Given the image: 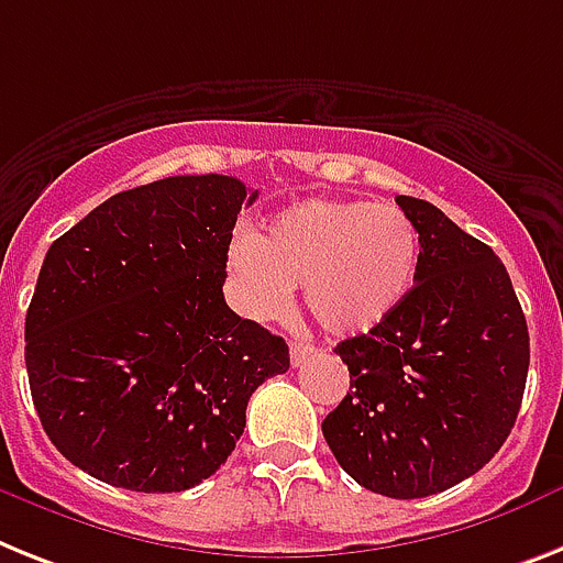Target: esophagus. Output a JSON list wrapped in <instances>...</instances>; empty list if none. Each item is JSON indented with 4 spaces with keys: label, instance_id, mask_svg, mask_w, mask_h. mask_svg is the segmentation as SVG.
I'll return each instance as SVG.
<instances>
[{
    "label": "esophagus",
    "instance_id": "obj_1",
    "mask_svg": "<svg viewBox=\"0 0 563 563\" xmlns=\"http://www.w3.org/2000/svg\"><path fill=\"white\" fill-rule=\"evenodd\" d=\"M313 351H316L313 345H305V342H290V362L292 365H301V362L313 356Z\"/></svg>",
    "mask_w": 563,
    "mask_h": 563
}]
</instances>
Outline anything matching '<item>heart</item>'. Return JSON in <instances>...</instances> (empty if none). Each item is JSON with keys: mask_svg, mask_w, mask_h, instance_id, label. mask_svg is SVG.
<instances>
[{"mask_svg": "<svg viewBox=\"0 0 563 563\" xmlns=\"http://www.w3.org/2000/svg\"><path fill=\"white\" fill-rule=\"evenodd\" d=\"M420 230L397 203L308 198L273 218L253 239L232 241L227 255L241 308L276 319L292 287L333 336H360L388 322L415 287Z\"/></svg>", "mask_w": 563, "mask_h": 563, "instance_id": "obj_1", "label": "heart"}]
</instances>
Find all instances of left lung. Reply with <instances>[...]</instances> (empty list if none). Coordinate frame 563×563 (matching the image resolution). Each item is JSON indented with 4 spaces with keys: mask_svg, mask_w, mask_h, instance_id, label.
<instances>
[{
    "mask_svg": "<svg viewBox=\"0 0 563 563\" xmlns=\"http://www.w3.org/2000/svg\"><path fill=\"white\" fill-rule=\"evenodd\" d=\"M420 230L402 308L339 342L351 391L324 417L333 457L385 498H429L481 472L509 438L529 331L504 262L434 203L397 195Z\"/></svg>",
    "mask_w": 563,
    "mask_h": 563,
    "instance_id": "1",
    "label": "left lung"
}]
</instances>
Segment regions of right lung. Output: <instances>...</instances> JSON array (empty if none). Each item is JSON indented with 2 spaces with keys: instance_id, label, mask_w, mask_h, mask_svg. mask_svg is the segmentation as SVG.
<instances>
[{
  "instance_id": "right-lung-1",
  "label": "right lung",
  "mask_w": 563,
  "mask_h": 563,
  "mask_svg": "<svg viewBox=\"0 0 563 563\" xmlns=\"http://www.w3.org/2000/svg\"><path fill=\"white\" fill-rule=\"evenodd\" d=\"M239 178L178 175L111 195L45 253L25 316L42 429L97 481L184 492L239 443L247 402L290 368L285 339L224 301Z\"/></svg>"
}]
</instances>
